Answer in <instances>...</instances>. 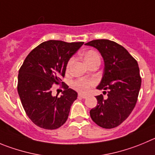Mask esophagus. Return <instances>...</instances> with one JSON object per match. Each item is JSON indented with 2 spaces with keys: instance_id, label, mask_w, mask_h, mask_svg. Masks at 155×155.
<instances>
[{
  "instance_id": "1",
  "label": "esophagus",
  "mask_w": 155,
  "mask_h": 155,
  "mask_svg": "<svg viewBox=\"0 0 155 155\" xmlns=\"http://www.w3.org/2000/svg\"><path fill=\"white\" fill-rule=\"evenodd\" d=\"M78 98H81V99H86V98H87V95L79 93V95H78Z\"/></svg>"
}]
</instances>
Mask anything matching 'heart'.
I'll return each instance as SVG.
<instances>
[{"instance_id": "heart-1", "label": "heart", "mask_w": 155, "mask_h": 155, "mask_svg": "<svg viewBox=\"0 0 155 155\" xmlns=\"http://www.w3.org/2000/svg\"><path fill=\"white\" fill-rule=\"evenodd\" d=\"M83 58H84L85 62H86L88 66H89L91 63H94V62H100V56H99V53L93 50L86 51L83 54ZM73 63V59L71 58L70 60L68 61L67 65H66V70H69L70 66H72ZM94 84H95V82L93 80L86 79H79L74 81V82H73V87L76 89H77V90L80 91V92H86Z\"/></svg>"}]
</instances>
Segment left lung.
<instances>
[{"label":"left lung","instance_id":"obj_1","mask_svg":"<svg viewBox=\"0 0 155 155\" xmlns=\"http://www.w3.org/2000/svg\"><path fill=\"white\" fill-rule=\"evenodd\" d=\"M97 49L103 57L105 68L98 89L108 97L95 96L98 105L91 109V118L103 128L121 125L131 114L138 100L141 84L136 60L122 46L108 40H95L86 43Z\"/></svg>","mask_w":155,"mask_h":155}]
</instances>
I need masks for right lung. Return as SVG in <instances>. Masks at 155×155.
<instances>
[{"instance_id":"right-lung-1","label":"right lung","mask_w":155,"mask_h":155,"mask_svg":"<svg viewBox=\"0 0 155 155\" xmlns=\"http://www.w3.org/2000/svg\"><path fill=\"white\" fill-rule=\"evenodd\" d=\"M83 42H43L32 50L19 69L17 91L26 114L44 129L60 128L67 120L77 92L62 82L63 95H52L53 84H61L66 65Z\"/></svg>"}]
</instances>
